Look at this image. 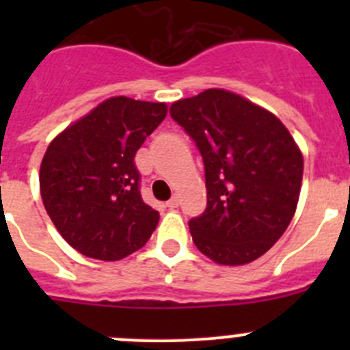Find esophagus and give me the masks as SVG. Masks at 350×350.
I'll return each instance as SVG.
<instances>
[{"label": "esophagus", "instance_id": "esophagus-1", "mask_svg": "<svg viewBox=\"0 0 350 350\" xmlns=\"http://www.w3.org/2000/svg\"><path fill=\"white\" fill-rule=\"evenodd\" d=\"M178 205H180V198H178V194H173V196L170 198V202H166V206H168V208H177Z\"/></svg>", "mask_w": 350, "mask_h": 350}]
</instances>
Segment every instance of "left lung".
<instances>
[{"label": "left lung", "mask_w": 350, "mask_h": 350, "mask_svg": "<svg viewBox=\"0 0 350 350\" xmlns=\"http://www.w3.org/2000/svg\"><path fill=\"white\" fill-rule=\"evenodd\" d=\"M170 116L205 165L206 208L189 221L194 245L219 265L254 261L296 212L303 177L298 145L273 113L224 89L175 101Z\"/></svg>", "instance_id": "obj_1"}]
</instances>
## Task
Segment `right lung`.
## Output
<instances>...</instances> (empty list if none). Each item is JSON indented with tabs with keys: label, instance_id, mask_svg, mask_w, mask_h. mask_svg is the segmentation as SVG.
I'll list each match as a JSON object with an SVG mask.
<instances>
[{
	"label": "right lung",
	"instance_id": "add662e5",
	"mask_svg": "<svg viewBox=\"0 0 350 350\" xmlns=\"http://www.w3.org/2000/svg\"><path fill=\"white\" fill-rule=\"evenodd\" d=\"M166 112L165 103L117 96L51 142L40 193L61 237L80 254L117 261L156 230L159 212L142 200L135 156Z\"/></svg>",
	"mask_w": 350,
	"mask_h": 350
}]
</instances>
